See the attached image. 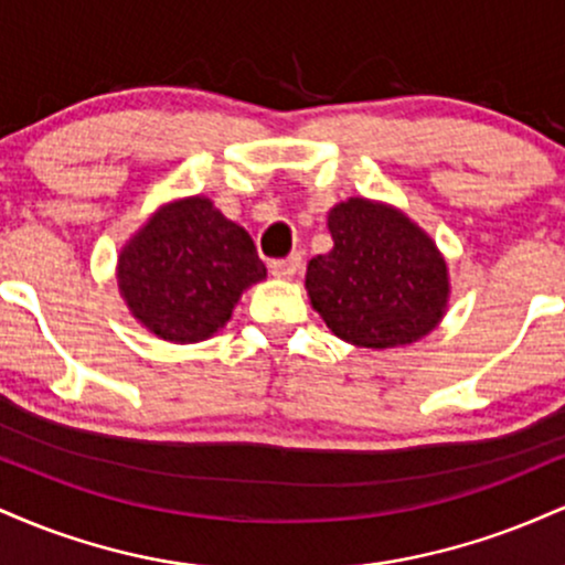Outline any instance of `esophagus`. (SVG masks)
Returning <instances> with one entry per match:
<instances>
[{
	"label": "esophagus",
	"mask_w": 565,
	"mask_h": 565,
	"mask_svg": "<svg viewBox=\"0 0 565 565\" xmlns=\"http://www.w3.org/2000/svg\"><path fill=\"white\" fill-rule=\"evenodd\" d=\"M300 265H302L300 255H289V257H284V260L270 263V274H274L276 278H291L297 270H300Z\"/></svg>",
	"instance_id": "obj_1"
}]
</instances>
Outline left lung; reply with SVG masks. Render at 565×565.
Returning <instances> with one entry per match:
<instances>
[{
  "label": "left lung",
  "mask_w": 565,
  "mask_h": 565,
  "mask_svg": "<svg viewBox=\"0 0 565 565\" xmlns=\"http://www.w3.org/2000/svg\"><path fill=\"white\" fill-rule=\"evenodd\" d=\"M334 249L313 257L305 276L310 302L340 340L395 348L440 321L449 297L446 263L406 215L366 199L329 212Z\"/></svg>",
  "instance_id": "left-lung-1"
}]
</instances>
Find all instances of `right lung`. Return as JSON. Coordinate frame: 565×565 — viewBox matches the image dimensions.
Listing matches in <instances>:
<instances>
[{"instance_id":"obj_1","label":"right lung","mask_w":565,"mask_h":565,"mask_svg":"<svg viewBox=\"0 0 565 565\" xmlns=\"http://www.w3.org/2000/svg\"><path fill=\"white\" fill-rule=\"evenodd\" d=\"M260 278L249 233L201 196L161 210L119 257V289L135 319L180 345L215 334Z\"/></svg>"}]
</instances>
